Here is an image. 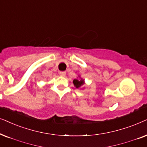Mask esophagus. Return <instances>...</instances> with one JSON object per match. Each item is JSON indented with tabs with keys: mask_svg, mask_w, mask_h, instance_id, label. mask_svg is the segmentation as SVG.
<instances>
[{
	"mask_svg": "<svg viewBox=\"0 0 147 147\" xmlns=\"http://www.w3.org/2000/svg\"><path fill=\"white\" fill-rule=\"evenodd\" d=\"M66 73V72L65 71H62V72H59V75L61 76V77H65Z\"/></svg>",
	"mask_w": 147,
	"mask_h": 147,
	"instance_id": "esophagus-1",
	"label": "esophagus"
}]
</instances>
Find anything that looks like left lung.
Here are the masks:
<instances>
[{
    "instance_id": "left-lung-1",
    "label": "left lung",
    "mask_w": 147,
    "mask_h": 147,
    "mask_svg": "<svg viewBox=\"0 0 147 147\" xmlns=\"http://www.w3.org/2000/svg\"><path fill=\"white\" fill-rule=\"evenodd\" d=\"M85 80L80 77V75L78 76L77 79L73 80V85L77 89H80L82 87V86L85 85Z\"/></svg>"
}]
</instances>
